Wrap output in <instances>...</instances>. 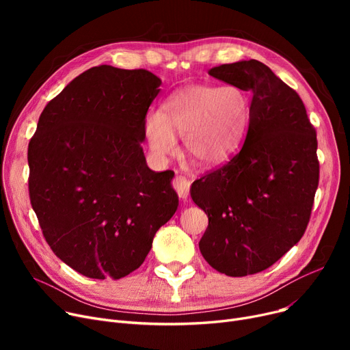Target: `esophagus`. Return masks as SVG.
Segmentation results:
<instances>
[{
	"label": "esophagus",
	"mask_w": 350,
	"mask_h": 350,
	"mask_svg": "<svg viewBox=\"0 0 350 350\" xmlns=\"http://www.w3.org/2000/svg\"><path fill=\"white\" fill-rule=\"evenodd\" d=\"M173 187L177 191L180 198L187 200L189 190H190V181L185 176H176L173 180Z\"/></svg>",
	"instance_id": "obj_1"
}]
</instances>
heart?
I'll return each instance as SVG.
<instances>
[{"mask_svg": "<svg viewBox=\"0 0 350 350\" xmlns=\"http://www.w3.org/2000/svg\"><path fill=\"white\" fill-rule=\"evenodd\" d=\"M250 119V98L238 86H191L172 95L163 112L146 118V137L152 153L164 159L183 136V156L207 167L224 160L240 143Z\"/></svg>", "mask_w": 350, "mask_h": 350, "instance_id": "heart-1", "label": "heart"}]
</instances>
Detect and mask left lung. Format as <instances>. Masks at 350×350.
<instances>
[{"label": "left lung", "mask_w": 350, "mask_h": 350, "mask_svg": "<svg viewBox=\"0 0 350 350\" xmlns=\"http://www.w3.org/2000/svg\"><path fill=\"white\" fill-rule=\"evenodd\" d=\"M208 73L252 92V100L241 150L191 186L208 215L198 247L218 272L245 277L277 262L308 227L319 183L317 131L299 95L262 62Z\"/></svg>", "instance_id": "obj_1"}]
</instances>
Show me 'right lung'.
<instances>
[{
	"instance_id": "right-lung-1",
	"label": "right lung",
	"mask_w": 350,
	"mask_h": 350,
	"mask_svg": "<svg viewBox=\"0 0 350 350\" xmlns=\"http://www.w3.org/2000/svg\"><path fill=\"white\" fill-rule=\"evenodd\" d=\"M161 81L90 68L55 96L28 144L31 206L61 261L89 278L137 269L178 206L174 173L147 167L146 115Z\"/></svg>"
}]
</instances>
